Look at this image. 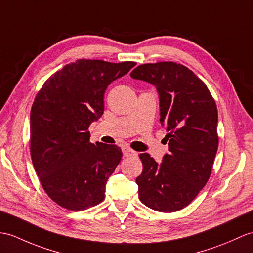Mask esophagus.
<instances>
[{
    "mask_svg": "<svg viewBox=\"0 0 253 253\" xmlns=\"http://www.w3.org/2000/svg\"><path fill=\"white\" fill-rule=\"evenodd\" d=\"M123 153H124L125 156H137L138 155L136 151H133L132 149L128 148V146H124V148H123Z\"/></svg>",
    "mask_w": 253,
    "mask_h": 253,
    "instance_id": "1",
    "label": "esophagus"
}]
</instances>
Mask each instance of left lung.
<instances>
[{
  "instance_id": "obj_1",
  "label": "left lung",
  "mask_w": 253,
  "mask_h": 253,
  "mask_svg": "<svg viewBox=\"0 0 253 253\" xmlns=\"http://www.w3.org/2000/svg\"><path fill=\"white\" fill-rule=\"evenodd\" d=\"M130 76L156 87L169 151L161 164L148 153L139 155V198L151 209L174 212L190 205L210 178L219 145L218 109L206 84L181 63L141 64Z\"/></svg>"
}]
</instances>
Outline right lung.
<instances>
[{
  "label": "right lung",
  "mask_w": 253,
  "mask_h": 253,
  "mask_svg": "<svg viewBox=\"0 0 253 253\" xmlns=\"http://www.w3.org/2000/svg\"><path fill=\"white\" fill-rule=\"evenodd\" d=\"M136 64L79 59L52 74L35 96L32 163L44 191L60 207L81 211L104 199L123 153L114 144L91 143L88 128L103 114L107 87Z\"/></svg>",
  "instance_id": "obj_1"
}]
</instances>
